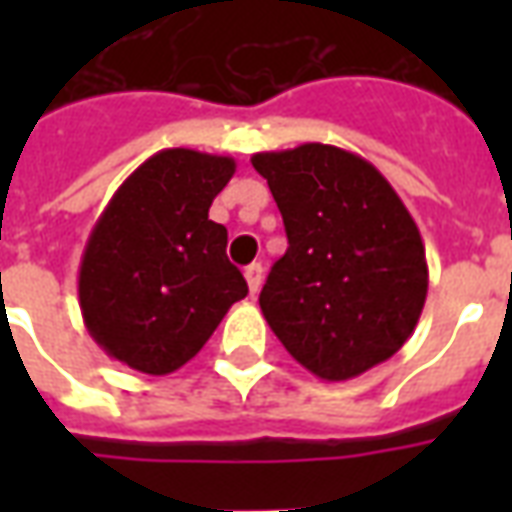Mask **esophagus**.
<instances>
[{"label":"esophagus","instance_id":"obj_1","mask_svg":"<svg viewBox=\"0 0 512 512\" xmlns=\"http://www.w3.org/2000/svg\"><path fill=\"white\" fill-rule=\"evenodd\" d=\"M244 277H246V282H249V293L255 296L257 290H260V285H263V266H260V263H252V266H246Z\"/></svg>","mask_w":512,"mask_h":512}]
</instances>
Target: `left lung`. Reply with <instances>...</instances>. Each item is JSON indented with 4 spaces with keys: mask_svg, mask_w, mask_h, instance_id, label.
Listing matches in <instances>:
<instances>
[{
    "mask_svg": "<svg viewBox=\"0 0 512 512\" xmlns=\"http://www.w3.org/2000/svg\"><path fill=\"white\" fill-rule=\"evenodd\" d=\"M288 233L260 310L288 354L323 381L397 354L428 296L417 222L370 161L321 142L255 153Z\"/></svg>",
    "mask_w": 512,
    "mask_h": 512,
    "instance_id": "1",
    "label": "left lung"
}]
</instances>
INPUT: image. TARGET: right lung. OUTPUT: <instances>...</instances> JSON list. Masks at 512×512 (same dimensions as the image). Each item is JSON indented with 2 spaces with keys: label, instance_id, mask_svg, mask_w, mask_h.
Instances as JSON below:
<instances>
[{
  "label": "right lung",
  "instance_id": "right-lung-1",
  "mask_svg": "<svg viewBox=\"0 0 512 512\" xmlns=\"http://www.w3.org/2000/svg\"><path fill=\"white\" fill-rule=\"evenodd\" d=\"M235 161L169 147L115 191L84 246L79 307L106 354L167 376L200 354L227 310L249 293L227 260V230L208 219Z\"/></svg>",
  "mask_w": 512,
  "mask_h": 512
}]
</instances>
